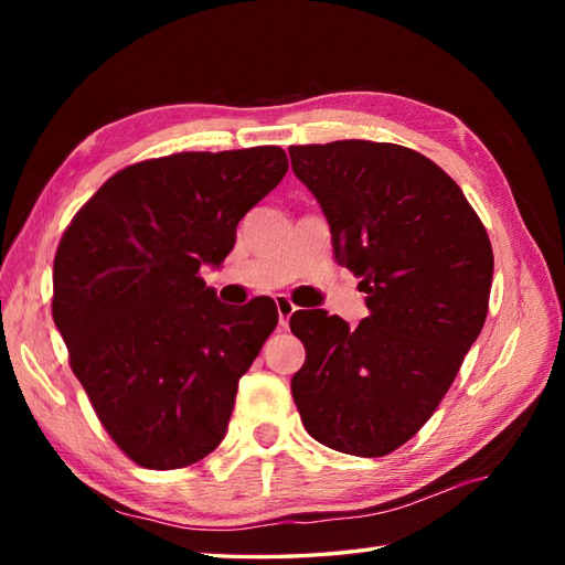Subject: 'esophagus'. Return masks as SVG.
<instances>
[{
  "instance_id": "1",
  "label": "esophagus",
  "mask_w": 565,
  "mask_h": 565,
  "mask_svg": "<svg viewBox=\"0 0 565 565\" xmlns=\"http://www.w3.org/2000/svg\"><path fill=\"white\" fill-rule=\"evenodd\" d=\"M276 306H278V320L280 328H289V318L297 311V306L289 301L287 297H276Z\"/></svg>"
}]
</instances>
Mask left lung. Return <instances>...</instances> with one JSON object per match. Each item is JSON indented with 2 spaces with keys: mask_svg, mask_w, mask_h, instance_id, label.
<instances>
[{
  "mask_svg": "<svg viewBox=\"0 0 565 565\" xmlns=\"http://www.w3.org/2000/svg\"><path fill=\"white\" fill-rule=\"evenodd\" d=\"M289 158L370 311L358 328L328 311L289 318L306 349L292 396L322 446L384 457L436 413L483 330L490 237L461 188L417 150L353 139L292 146Z\"/></svg>",
  "mask_w": 565,
  "mask_h": 565,
  "instance_id": "1",
  "label": "left lung"
}]
</instances>
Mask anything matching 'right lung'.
<instances>
[{
	"label": "right lung",
	"mask_w": 565,
	"mask_h": 565,
	"mask_svg": "<svg viewBox=\"0 0 565 565\" xmlns=\"http://www.w3.org/2000/svg\"><path fill=\"white\" fill-rule=\"evenodd\" d=\"M287 172L278 146L125 167L65 228L54 322L100 424L136 465L183 469L226 436L237 382L276 330L273 299L221 303L200 278Z\"/></svg>",
	"instance_id": "add662e5"
}]
</instances>
